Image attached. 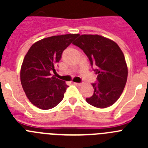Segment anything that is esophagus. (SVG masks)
<instances>
[{"mask_svg": "<svg viewBox=\"0 0 148 148\" xmlns=\"http://www.w3.org/2000/svg\"><path fill=\"white\" fill-rule=\"evenodd\" d=\"M74 84L76 86H78V87H80V86L82 85V83H74Z\"/></svg>", "mask_w": 148, "mask_h": 148, "instance_id": "34e87169", "label": "esophagus"}]
</instances>
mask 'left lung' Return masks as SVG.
<instances>
[{
  "instance_id": "left-lung-1",
  "label": "left lung",
  "mask_w": 148,
  "mask_h": 148,
  "mask_svg": "<svg viewBox=\"0 0 148 148\" xmlns=\"http://www.w3.org/2000/svg\"><path fill=\"white\" fill-rule=\"evenodd\" d=\"M82 49L97 74L92 84L93 95L87 98L88 104L98 108L113 105L121 96L127 79V66L118 44L99 35H80L73 43Z\"/></svg>"
}]
</instances>
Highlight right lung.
I'll list each match as a JSON object with an SVG mask.
<instances>
[{
    "label": "right lung",
    "mask_w": 148,
    "mask_h": 148,
    "mask_svg": "<svg viewBox=\"0 0 148 148\" xmlns=\"http://www.w3.org/2000/svg\"><path fill=\"white\" fill-rule=\"evenodd\" d=\"M78 34L56 35L40 40L27 52L21 69V82L30 102L41 110L58 105L68 86L52 75L65 49Z\"/></svg>",
    "instance_id": "obj_1"
}]
</instances>
